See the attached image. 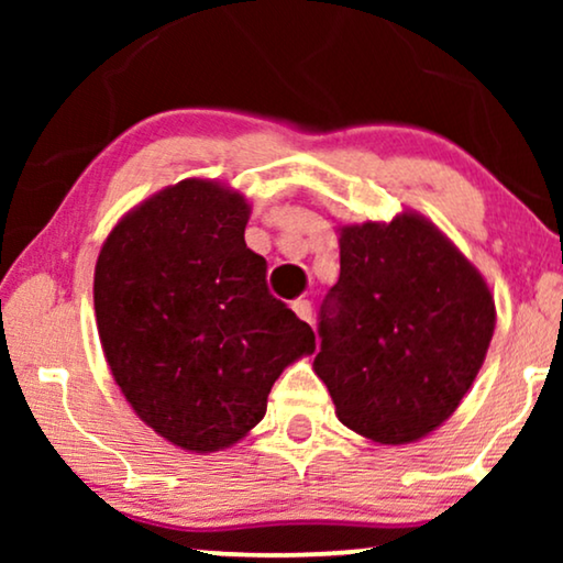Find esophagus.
<instances>
[{"label":"esophagus","mask_w":563,"mask_h":563,"mask_svg":"<svg viewBox=\"0 0 563 563\" xmlns=\"http://www.w3.org/2000/svg\"><path fill=\"white\" fill-rule=\"evenodd\" d=\"M291 310L297 312L299 320L312 322V305H310V299H295V302H291Z\"/></svg>","instance_id":"34e87169"}]
</instances>
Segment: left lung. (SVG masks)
<instances>
[{
  "mask_svg": "<svg viewBox=\"0 0 563 563\" xmlns=\"http://www.w3.org/2000/svg\"><path fill=\"white\" fill-rule=\"evenodd\" d=\"M341 276L320 310L314 374L345 428L402 445L456 412L487 356L495 299L418 212L341 228Z\"/></svg>",
  "mask_w": 563,
  "mask_h": 563,
  "instance_id": "8db88e82",
  "label": "left lung"
}]
</instances>
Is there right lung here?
<instances>
[{"label":"right lung","instance_id":"1","mask_svg":"<svg viewBox=\"0 0 563 563\" xmlns=\"http://www.w3.org/2000/svg\"><path fill=\"white\" fill-rule=\"evenodd\" d=\"M251 205L184 179L130 210L99 251L95 312L118 387L145 426L191 453L241 441L274 382L314 351L245 245Z\"/></svg>","mask_w":563,"mask_h":563}]
</instances>
